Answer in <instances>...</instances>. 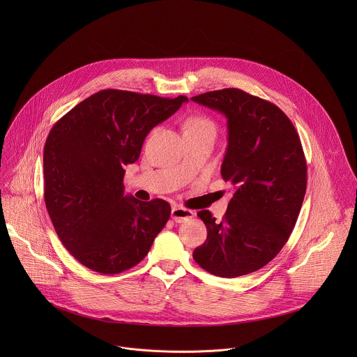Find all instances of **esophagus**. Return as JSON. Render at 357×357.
I'll return each instance as SVG.
<instances>
[{
    "label": "esophagus",
    "instance_id": "1",
    "mask_svg": "<svg viewBox=\"0 0 357 357\" xmlns=\"http://www.w3.org/2000/svg\"><path fill=\"white\" fill-rule=\"evenodd\" d=\"M195 215V213L190 208H185L183 206H173L172 207V218L176 222H185L188 220H191Z\"/></svg>",
    "mask_w": 357,
    "mask_h": 357
}]
</instances>
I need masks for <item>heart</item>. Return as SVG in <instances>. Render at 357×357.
I'll return each instance as SVG.
<instances>
[{
	"instance_id": "b5f03b06",
	"label": "heart",
	"mask_w": 357,
	"mask_h": 357,
	"mask_svg": "<svg viewBox=\"0 0 357 357\" xmlns=\"http://www.w3.org/2000/svg\"><path fill=\"white\" fill-rule=\"evenodd\" d=\"M204 130L215 132V125L208 116H206L204 114H194L185 121V125H184V133L185 135L204 132Z\"/></svg>"
}]
</instances>
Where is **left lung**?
<instances>
[{
	"label": "left lung",
	"mask_w": 357,
	"mask_h": 357,
	"mask_svg": "<svg viewBox=\"0 0 357 357\" xmlns=\"http://www.w3.org/2000/svg\"><path fill=\"white\" fill-rule=\"evenodd\" d=\"M227 116L224 181L235 187L218 222L198 213L207 228L194 259L211 275L236 278L265 266L283 249L297 222L306 191V160L300 136L273 102L227 88L194 96Z\"/></svg>",
	"instance_id": "left-lung-1"
}]
</instances>
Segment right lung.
<instances>
[{"label":"right lung","instance_id":"add662e5","mask_svg":"<svg viewBox=\"0 0 357 357\" xmlns=\"http://www.w3.org/2000/svg\"><path fill=\"white\" fill-rule=\"evenodd\" d=\"M185 96L104 89L77 104L44 147V198L54 231L75 259L104 275L136 266L170 217V204L123 195V166Z\"/></svg>","mask_w":357,"mask_h":357}]
</instances>
